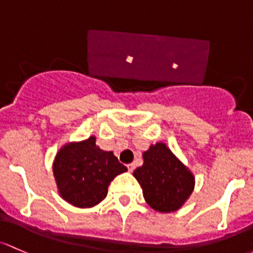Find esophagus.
<instances>
[{
    "label": "esophagus",
    "instance_id": "1",
    "mask_svg": "<svg viewBox=\"0 0 253 253\" xmlns=\"http://www.w3.org/2000/svg\"><path fill=\"white\" fill-rule=\"evenodd\" d=\"M134 167H135L134 164H128V165H127V169H128L129 172H133Z\"/></svg>",
    "mask_w": 253,
    "mask_h": 253
}]
</instances>
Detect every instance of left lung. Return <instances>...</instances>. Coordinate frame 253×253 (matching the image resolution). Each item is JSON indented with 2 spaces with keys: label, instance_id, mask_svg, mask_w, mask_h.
Listing matches in <instances>:
<instances>
[{
  "label": "left lung",
  "instance_id": "left-lung-1",
  "mask_svg": "<svg viewBox=\"0 0 253 253\" xmlns=\"http://www.w3.org/2000/svg\"><path fill=\"white\" fill-rule=\"evenodd\" d=\"M143 165L133 175L149 206L160 213H171L187 203L195 187L193 172L165 143L151 144L143 153Z\"/></svg>",
  "mask_w": 253,
  "mask_h": 253
}]
</instances>
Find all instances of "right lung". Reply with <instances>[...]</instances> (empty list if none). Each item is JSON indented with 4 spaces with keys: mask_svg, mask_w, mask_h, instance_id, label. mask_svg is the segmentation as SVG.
Instances as JSON below:
<instances>
[{
    "mask_svg": "<svg viewBox=\"0 0 253 253\" xmlns=\"http://www.w3.org/2000/svg\"><path fill=\"white\" fill-rule=\"evenodd\" d=\"M126 171L113 151L95 144L94 135L64 144L53 161L60 198L80 209H89L104 200L111 180Z\"/></svg>",
    "mask_w": 253,
    "mask_h": 253,
    "instance_id": "add662e5",
    "label": "right lung"
}]
</instances>
